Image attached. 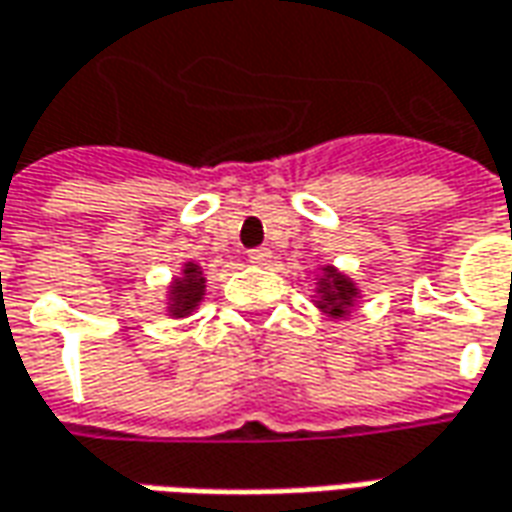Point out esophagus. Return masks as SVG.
I'll use <instances>...</instances> for the list:
<instances>
[{
	"label": "esophagus",
	"mask_w": 512,
	"mask_h": 512,
	"mask_svg": "<svg viewBox=\"0 0 512 512\" xmlns=\"http://www.w3.org/2000/svg\"><path fill=\"white\" fill-rule=\"evenodd\" d=\"M249 263H255V266H266L268 257H271V252H268L266 246H257V249H249Z\"/></svg>",
	"instance_id": "34e87169"
}]
</instances>
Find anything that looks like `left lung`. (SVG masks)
<instances>
[{
    "label": "left lung",
    "instance_id": "8db88e82",
    "mask_svg": "<svg viewBox=\"0 0 512 512\" xmlns=\"http://www.w3.org/2000/svg\"><path fill=\"white\" fill-rule=\"evenodd\" d=\"M318 293H321V302H318L321 310H327L330 316H346V310L355 302L357 288L343 274H338L335 268L327 266L324 277L318 282Z\"/></svg>",
    "mask_w": 512,
    "mask_h": 512
}]
</instances>
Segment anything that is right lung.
Instances as JSON below:
<instances>
[{"label":"right lung","mask_w":512,"mask_h":512,"mask_svg":"<svg viewBox=\"0 0 512 512\" xmlns=\"http://www.w3.org/2000/svg\"><path fill=\"white\" fill-rule=\"evenodd\" d=\"M202 293H205V277H202V271L194 263H188V266L182 268L180 280H174V285H171L169 310L174 316H188L196 307V302L202 299Z\"/></svg>","instance_id":"add662e5"}]
</instances>
